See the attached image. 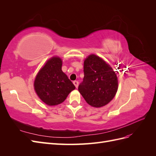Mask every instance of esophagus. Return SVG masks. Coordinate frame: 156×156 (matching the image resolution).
<instances>
[{
  "label": "esophagus",
  "mask_w": 156,
  "mask_h": 156,
  "mask_svg": "<svg viewBox=\"0 0 156 156\" xmlns=\"http://www.w3.org/2000/svg\"><path fill=\"white\" fill-rule=\"evenodd\" d=\"M73 84L75 85V87H76V88H77L78 86H79V82L77 81H73Z\"/></svg>",
  "instance_id": "34e87169"
}]
</instances>
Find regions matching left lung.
I'll return each instance as SVG.
<instances>
[{"label":"left lung","mask_w":156,"mask_h":156,"mask_svg":"<svg viewBox=\"0 0 156 156\" xmlns=\"http://www.w3.org/2000/svg\"><path fill=\"white\" fill-rule=\"evenodd\" d=\"M84 73L78 90L87 103L96 108L107 105L119 88L116 72L103 58L91 54L84 60Z\"/></svg>","instance_id":"obj_1"}]
</instances>
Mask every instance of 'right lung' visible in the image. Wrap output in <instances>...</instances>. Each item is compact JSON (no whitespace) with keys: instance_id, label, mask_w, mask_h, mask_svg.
<instances>
[{"instance_id":"add662e5","label":"right lung","mask_w":156,"mask_h":156,"mask_svg":"<svg viewBox=\"0 0 156 156\" xmlns=\"http://www.w3.org/2000/svg\"><path fill=\"white\" fill-rule=\"evenodd\" d=\"M62 60L52 56L36 75L34 90L40 100L49 106L62 103L75 87L62 70Z\"/></svg>"}]
</instances>
